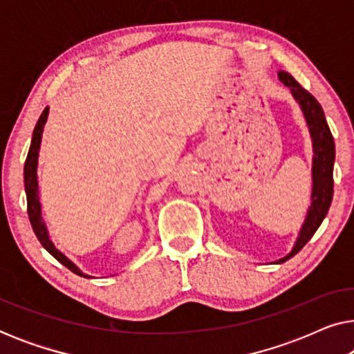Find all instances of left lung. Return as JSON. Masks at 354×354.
Returning a JSON list of instances; mask_svg holds the SVG:
<instances>
[{
  "label": "left lung",
  "instance_id": "1",
  "mask_svg": "<svg viewBox=\"0 0 354 354\" xmlns=\"http://www.w3.org/2000/svg\"><path fill=\"white\" fill-rule=\"evenodd\" d=\"M279 80L285 86H288L293 100L299 104L303 118L306 120L309 137L313 143V188H311V205L308 207L306 217L299 229L292 251L285 254L283 258L274 261L275 264L285 263L303 248L304 245L311 240V236L316 234L319 225L326 219L328 207H330L333 196V162H335V143L328 129V124L324 115L322 106L317 103L314 96L303 88L297 80L293 79L288 72L279 71Z\"/></svg>",
  "mask_w": 354,
  "mask_h": 354
}]
</instances>
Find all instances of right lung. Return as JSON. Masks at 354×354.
<instances>
[{"label":"right lung","mask_w":354,"mask_h":354,"mask_svg":"<svg viewBox=\"0 0 354 354\" xmlns=\"http://www.w3.org/2000/svg\"><path fill=\"white\" fill-rule=\"evenodd\" d=\"M48 114H50V108L43 111L40 119L33 129L32 135V143L30 148H28V154L26 159V166H24V187H26V195H27V212L28 219H30L32 229L35 232L37 239L43 245L48 253H50L53 258L59 261L62 266H66L67 269L72 270V272L80 275V277L91 279L88 274L82 272V270L77 268L75 263L67 258L64 253H61L59 250L56 248L55 243H53L50 232H48L46 222L41 216V203H40V187H38V158H40V147H41V138H43V130H45V124L48 120Z\"/></svg>","instance_id":"right-lung-1"}]
</instances>
